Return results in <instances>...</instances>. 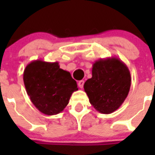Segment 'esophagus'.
Returning <instances> with one entry per match:
<instances>
[{"instance_id": "esophagus-1", "label": "esophagus", "mask_w": 155, "mask_h": 155, "mask_svg": "<svg viewBox=\"0 0 155 155\" xmlns=\"http://www.w3.org/2000/svg\"><path fill=\"white\" fill-rule=\"evenodd\" d=\"M84 81L83 80H81V81H78V87H80V88H82V87H84Z\"/></svg>"}]
</instances>
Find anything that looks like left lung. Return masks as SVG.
I'll return each mask as SVG.
<instances>
[{
	"label": "left lung",
	"instance_id": "obj_1",
	"mask_svg": "<svg viewBox=\"0 0 155 155\" xmlns=\"http://www.w3.org/2000/svg\"><path fill=\"white\" fill-rule=\"evenodd\" d=\"M91 72V78L84 84L90 103L98 113H113L124 103L130 88L127 66L117 57L99 59L93 64Z\"/></svg>",
	"mask_w": 155,
	"mask_h": 155
}]
</instances>
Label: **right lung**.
<instances>
[{
    "instance_id": "obj_1",
    "label": "right lung",
    "mask_w": 155,
    "mask_h": 155,
    "mask_svg": "<svg viewBox=\"0 0 155 155\" xmlns=\"http://www.w3.org/2000/svg\"><path fill=\"white\" fill-rule=\"evenodd\" d=\"M23 81L30 100L38 110L47 116L61 113L78 91L70 72L60 68L58 62L36 60L25 67Z\"/></svg>"
}]
</instances>
